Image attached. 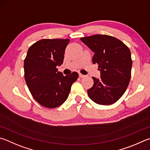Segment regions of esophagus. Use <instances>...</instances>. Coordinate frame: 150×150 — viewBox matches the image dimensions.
Returning a JSON list of instances; mask_svg holds the SVG:
<instances>
[{
	"label": "esophagus",
	"instance_id": "1",
	"mask_svg": "<svg viewBox=\"0 0 150 150\" xmlns=\"http://www.w3.org/2000/svg\"><path fill=\"white\" fill-rule=\"evenodd\" d=\"M79 77H80L81 78H83V77H85L86 75H83V74H81V73H79Z\"/></svg>",
	"mask_w": 150,
	"mask_h": 150
}]
</instances>
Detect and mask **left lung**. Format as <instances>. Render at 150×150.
<instances>
[{
	"label": "left lung",
	"mask_w": 150,
	"mask_h": 150,
	"mask_svg": "<svg viewBox=\"0 0 150 150\" xmlns=\"http://www.w3.org/2000/svg\"><path fill=\"white\" fill-rule=\"evenodd\" d=\"M81 40L94 52L92 62L98 66L101 74L100 79L92 77L88 96L98 104H112L123 95L130 82L132 60L129 48L107 35L82 37Z\"/></svg>",
	"instance_id": "obj_1"
}]
</instances>
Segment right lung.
Masks as SVG:
<instances>
[{
	"label": "right lung",
	"mask_w": 150,
	"mask_h": 150,
	"mask_svg": "<svg viewBox=\"0 0 150 150\" xmlns=\"http://www.w3.org/2000/svg\"><path fill=\"white\" fill-rule=\"evenodd\" d=\"M69 39H42L28 49L24 59V76L33 97L42 106L55 108L67 100L77 72L64 76L58 66L63 64Z\"/></svg>",
	"instance_id": "1"
}]
</instances>
